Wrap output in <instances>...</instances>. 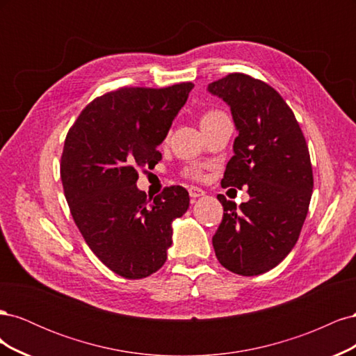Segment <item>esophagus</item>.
<instances>
[{"instance_id": "esophagus-1", "label": "esophagus", "mask_w": 356, "mask_h": 356, "mask_svg": "<svg viewBox=\"0 0 356 356\" xmlns=\"http://www.w3.org/2000/svg\"><path fill=\"white\" fill-rule=\"evenodd\" d=\"M188 193H190V197L191 199H197V197L204 196V191L202 188H199V187H195V186L188 187Z\"/></svg>"}]
</instances>
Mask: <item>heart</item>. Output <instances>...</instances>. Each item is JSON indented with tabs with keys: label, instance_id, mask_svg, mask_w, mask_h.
Returning <instances> with one entry per match:
<instances>
[{
	"label": "heart",
	"instance_id": "b5f03b06",
	"mask_svg": "<svg viewBox=\"0 0 356 356\" xmlns=\"http://www.w3.org/2000/svg\"><path fill=\"white\" fill-rule=\"evenodd\" d=\"M221 115H224L222 113H220V111H204L202 115H200V127L202 126H204V124H208V123H211V122H213V120H217V118H220ZM190 174L193 175V177H199L200 175V170L197 169V168H191L190 169Z\"/></svg>",
	"mask_w": 356,
	"mask_h": 356
}]
</instances>
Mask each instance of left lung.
I'll use <instances>...</instances> for the list:
<instances>
[{"mask_svg": "<svg viewBox=\"0 0 356 356\" xmlns=\"http://www.w3.org/2000/svg\"><path fill=\"white\" fill-rule=\"evenodd\" d=\"M208 92L230 106L239 134L222 182L248 187L250 195L239 207L218 196L224 217L212 245L227 270L257 276L276 267L298 241L314 190L307 144L294 113L264 81L230 74Z\"/></svg>", "mask_w": 356, "mask_h": 356, "instance_id": "8db88e82", "label": "left lung"}]
</instances>
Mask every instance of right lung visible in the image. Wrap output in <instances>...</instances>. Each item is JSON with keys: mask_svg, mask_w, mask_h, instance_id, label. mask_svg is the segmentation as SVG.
Wrapping results in <instances>:
<instances>
[{"mask_svg": "<svg viewBox=\"0 0 356 356\" xmlns=\"http://www.w3.org/2000/svg\"><path fill=\"white\" fill-rule=\"evenodd\" d=\"M191 83L126 88L92 101L70 129L60 179L74 222L99 260L126 279L165 264L172 222L188 209V191L166 187L154 199L136 187L138 168L154 166Z\"/></svg>", "mask_w": 356, "mask_h": 356, "instance_id": "obj_1", "label": "right lung"}]
</instances>
